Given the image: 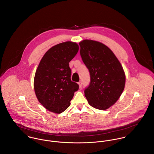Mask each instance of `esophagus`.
I'll use <instances>...</instances> for the list:
<instances>
[{
  "instance_id": "1",
  "label": "esophagus",
  "mask_w": 154,
  "mask_h": 154,
  "mask_svg": "<svg viewBox=\"0 0 154 154\" xmlns=\"http://www.w3.org/2000/svg\"><path fill=\"white\" fill-rule=\"evenodd\" d=\"M78 84H79V88H81V87H82V82H79V83H78Z\"/></svg>"
}]
</instances>
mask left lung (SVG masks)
<instances>
[{
	"mask_svg": "<svg viewBox=\"0 0 154 154\" xmlns=\"http://www.w3.org/2000/svg\"><path fill=\"white\" fill-rule=\"evenodd\" d=\"M80 54L90 73L91 82L85 89L89 104L98 110L108 109L122 95L126 76L120 62L110 48L100 42L84 40Z\"/></svg>",
	"mask_w": 154,
	"mask_h": 154,
	"instance_id": "1",
	"label": "left lung"
}]
</instances>
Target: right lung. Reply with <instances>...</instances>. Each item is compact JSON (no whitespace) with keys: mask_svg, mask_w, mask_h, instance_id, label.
Returning a JSON list of instances; mask_svg holds the SVG:
<instances>
[{"mask_svg":"<svg viewBox=\"0 0 154 154\" xmlns=\"http://www.w3.org/2000/svg\"><path fill=\"white\" fill-rule=\"evenodd\" d=\"M79 45L66 42L51 47L42 57L36 70L34 88L40 104L47 110L57 114L70 105L78 84L70 79L69 63L76 56Z\"/></svg>","mask_w":154,"mask_h":154,"instance_id":"obj_1","label":"right lung"}]
</instances>
